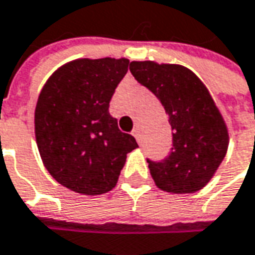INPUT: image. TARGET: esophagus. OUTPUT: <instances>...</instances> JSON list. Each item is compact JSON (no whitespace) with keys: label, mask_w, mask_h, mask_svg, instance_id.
I'll use <instances>...</instances> for the list:
<instances>
[{"label":"esophagus","mask_w":255,"mask_h":255,"mask_svg":"<svg viewBox=\"0 0 255 255\" xmlns=\"http://www.w3.org/2000/svg\"><path fill=\"white\" fill-rule=\"evenodd\" d=\"M133 136L136 137V140L140 143V137H142V134H140V129H139V128H136V129L133 130Z\"/></svg>","instance_id":"1"}]
</instances>
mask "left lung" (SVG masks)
Returning <instances> with one entry per match:
<instances>
[{"label":"left lung","instance_id":"8db88e82","mask_svg":"<svg viewBox=\"0 0 255 255\" xmlns=\"http://www.w3.org/2000/svg\"><path fill=\"white\" fill-rule=\"evenodd\" d=\"M129 69L162 103L172 128L171 153L160 162L147 159L156 186L172 194L202 189L228 149V129L208 89L179 64L132 61Z\"/></svg>","mask_w":255,"mask_h":255}]
</instances>
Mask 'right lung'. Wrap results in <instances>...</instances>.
Listing matches in <instances>:
<instances>
[{
    "label": "right lung",
    "mask_w": 255,
    "mask_h": 255,
    "mask_svg": "<svg viewBox=\"0 0 255 255\" xmlns=\"http://www.w3.org/2000/svg\"><path fill=\"white\" fill-rule=\"evenodd\" d=\"M128 67V58H79L54 71L38 96L34 126L40 156L58 184L77 194L112 191L126 155L137 147L109 113Z\"/></svg>",
    "instance_id": "1"
}]
</instances>
